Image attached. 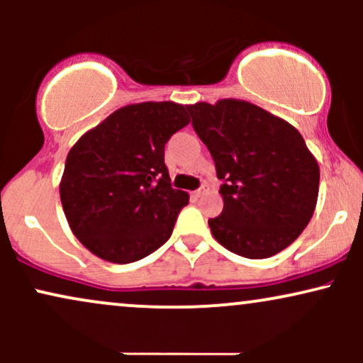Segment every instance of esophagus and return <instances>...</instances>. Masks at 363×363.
Here are the masks:
<instances>
[{
    "label": "esophagus",
    "instance_id": "obj_1",
    "mask_svg": "<svg viewBox=\"0 0 363 363\" xmlns=\"http://www.w3.org/2000/svg\"><path fill=\"white\" fill-rule=\"evenodd\" d=\"M203 193H205V189H203V187H201V189L194 191V193H193V196H194V198H199V196H201Z\"/></svg>",
    "mask_w": 363,
    "mask_h": 363
}]
</instances>
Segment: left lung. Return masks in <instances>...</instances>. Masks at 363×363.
Returning <instances> with one entry per match:
<instances>
[{"label":"left lung","mask_w":363,"mask_h":363,"mask_svg":"<svg viewBox=\"0 0 363 363\" xmlns=\"http://www.w3.org/2000/svg\"><path fill=\"white\" fill-rule=\"evenodd\" d=\"M213 157L223 211L208 220L225 249L249 259L283 251L314 215L319 165L291 124L251 102L187 106Z\"/></svg>","instance_id":"1"}]
</instances>
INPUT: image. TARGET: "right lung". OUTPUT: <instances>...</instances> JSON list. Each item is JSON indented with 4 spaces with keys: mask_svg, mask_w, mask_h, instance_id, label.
Listing matches in <instances>:
<instances>
[{
    "mask_svg": "<svg viewBox=\"0 0 363 363\" xmlns=\"http://www.w3.org/2000/svg\"><path fill=\"white\" fill-rule=\"evenodd\" d=\"M187 124L181 104H131L73 145L60 194L69 228L90 252L126 264L167 242L189 194L170 184L164 148Z\"/></svg>",
    "mask_w": 363,
    "mask_h": 363,
    "instance_id": "right-lung-1",
    "label": "right lung"
}]
</instances>
